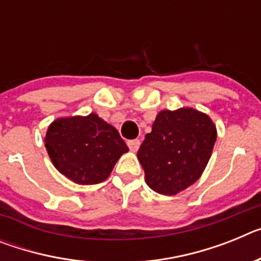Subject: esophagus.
I'll return each instance as SVG.
<instances>
[{"label":"esophagus","instance_id":"esophagus-1","mask_svg":"<svg viewBox=\"0 0 261 261\" xmlns=\"http://www.w3.org/2000/svg\"><path fill=\"white\" fill-rule=\"evenodd\" d=\"M129 146V149L132 151H137L138 147H140V145H141V142H140V140H130V141L126 142Z\"/></svg>","mask_w":261,"mask_h":261}]
</instances>
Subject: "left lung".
<instances>
[{
    "label": "left lung",
    "mask_w": 261,
    "mask_h": 261,
    "mask_svg": "<svg viewBox=\"0 0 261 261\" xmlns=\"http://www.w3.org/2000/svg\"><path fill=\"white\" fill-rule=\"evenodd\" d=\"M216 140V125L204 112L190 107L161 111L137 151L146 184L165 196L192 186L208 165Z\"/></svg>",
    "instance_id": "left-lung-1"
}]
</instances>
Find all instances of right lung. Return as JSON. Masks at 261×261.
<instances>
[{"instance_id":"obj_1","label":"right lung","mask_w":261,"mask_h":261,"mask_svg":"<svg viewBox=\"0 0 261 261\" xmlns=\"http://www.w3.org/2000/svg\"><path fill=\"white\" fill-rule=\"evenodd\" d=\"M44 144L53 166L82 186L105 181L129 150L117 129L96 114L56 119L48 126Z\"/></svg>"}]
</instances>
